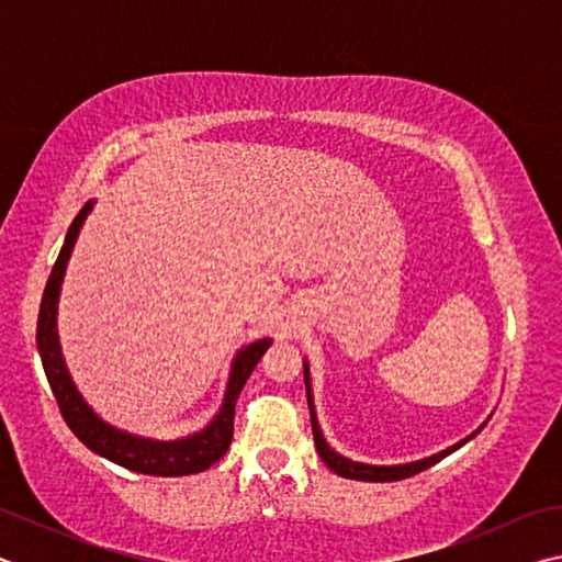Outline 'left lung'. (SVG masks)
Masks as SVG:
<instances>
[{
  "mask_svg": "<svg viewBox=\"0 0 562 562\" xmlns=\"http://www.w3.org/2000/svg\"><path fill=\"white\" fill-rule=\"evenodd\" d=\"M304 389H307V404H310V418H312V434H315V446H317V453L319 459L329 465V471H335L341 479H355V481H374V483H384V481H402L408 479V475L414 473H422L426 469H431L434 463H439L446 456L453 453L456 449H461L463 443H469L475 434H479L483 426H479L471 436H465L463 441L449 446L446 451H439L434 456H426L422 461H412V463H396V465H372V463H359V461H351L347 456L337 453L331 446L325 441V436H322L319 429V422H317V412H315V398H312V382H310V364L304 361Z\"/></svg>",
  "mask_w": 562,
  "mask_h": 562,
  "instance_id": "8db88e82",
  "label": "left lung"
}]
</instances>
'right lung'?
Returning a JSON list of instances; mask_svg holds the SVG:
<instances>
[{
    "mask_svg": "<svg viewBox=\"0 0 562 562\" xmlns=\"http://www.w3.org/2000/svg\"><path fill=\"white\" fill-rule=\"evenodd\" d=\"M91 207H93V201L83 205L79 215L74 217V223L69 225V233H66L59 258H56L49 282H46L42 307H40V322H36V347H40L44 372H46V379H49L56 404H59L64 422L69 424V429L76 434V439H79L83 446H89L93 453H99L103 459L123 465V469L146 473V475L201 473L205 469H211L215 461H221L225 451L231 449L235 402L243 392L247 376L252 374L255 364H258L260 357L272 345V339L268 337L258 339L237 351L231 367V376H227L221 412H217L213 416V422L201 431L183 436V439H176V441H160V439H146V436L121 431L116 426L103 422V418L93 412L87 402H83L79 389L74 386L69 369H66L64 357H61L59 331H56V307H59V292H61L66 262L71 258L76 237H79L81 225L91 213Z\"/></svg>",
    "mask_w": 562,
    "mask_h": 562,
    "instance_id": "add662e5",
    "label": "right lung"
}]
</instances>
